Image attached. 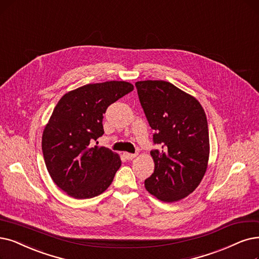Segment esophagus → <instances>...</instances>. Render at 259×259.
Segmentation results:
<instances>
[{
	"label": "esophagus",
	"mask_w": 259,
	"mask_h": 259,
	"mask_svg": "<svg viewBox=\"0 0 259 259\" xmlns=\"http://www.w3.org/2000/svg\"><path fill=\"white\" fill-rule=\"evenodd\" d=\"M123 156L124 157H125L127 160H132V159H134V158H135L136 156H137V155L136 154H131V153H123Z\"/></svg>",
	"instance_id": "esophagus-1"
}]
</instances>
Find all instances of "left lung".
<instances>
[{
	"label": "left lung",
	"instance_id": "obj_1",
	"mask_svg": "<svg viewBox=\"0 0 259 259\" xmlns=\"http://www.w3.org/2000/svg\"><path fill=\"white\" fill-rule=\"evenodd\" d=\"M139 101L152 130L154 173L144 187L162 202H178L196 189L207 170L209 134L200 102L169 81L136 82Z\"/></svg>",
	"mask_w": 259,
	"mask_h": 259
}]
</instances>
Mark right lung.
<instances>
[{
	"mask_svg": "<svg viewBox=\"0 0 259 259\" xmlns=\"http://www.w3.org/2000/svg\"><path fill=\"white\" fill-rule=\"evenodd\" d=\"M134 89L131 82L88 84L61 97L42 133V153L51 179L74 199L104 192L121 167L120 156L105 147H91L104 134L107 107Z\"/></svg>",
	"mask_w": 259,
	"mask_h": 259,
	"instance_id": "1",
	"label": "right lung"
}]
</instances>
